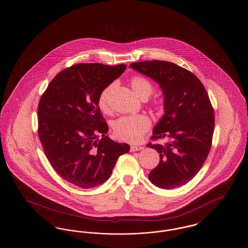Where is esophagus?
<instances>
[{
  "label": "esophagus",
  "mask_w": 248,
  "mask_h": 248,
  "mask_svg": "<svg viewBox=\"0 0 248 248\" xmlns=\"http://www.w3.org/2000/svg\"><path fill=\"white\" fill-rule=\"evenodd\" d=\"M141 149H143V147L142 146H139V145H131V147H130V150L131 151H138V150H141Z\"/></svg>",
  "instance_id": "obj_1"
}]
</instances>
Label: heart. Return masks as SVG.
Listing matches in <instances>:
<instances>
[{
  "instance_id": "1",
  "label": "heart",
  "mask_w": 248,
  "mask_h": 248,
  "mask_svg": "<svg viewBox=\"0 0 248 248\" xmlns=\"http://www.w3.org/2000/svg\"><path fill=\"white\" fill-rule=\"evenodd\" d=\"M130 87L132 90L141 99H148L154 91V86L150 80L143 76H133L130 80ZM115 87L114 83H110L99 93L98 98L99 108L104 113H109L110 96ZM150 106L158 111L164 108V101L160 98H154L149 101ZM150 120L145 114L123 116L113 123L112 133L113 136L119 140L129 143L139 142L150 127Z\"/></svg>"
}]
</instances>
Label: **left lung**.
I'll use <instances>...</instances> for the list:
<instances>
[{"label":"left lung","instance_id":"1","mask_svg":"<svg viewBox=\"0 0 248 248\" xmlns=\"http://www.w3.org/2000/svg\"><path fill=\"white\" fill-rule=\"evenodd\" d=\"M133 69L157 81L164 94L163 117L147 147L159 153V162L149 174L159 188L182 186L194 178L208 158L215 116L208 92L192 72L166 61L132 62Z\"/></svg>","mask_w":248,"mask_h":248}]
</instances>
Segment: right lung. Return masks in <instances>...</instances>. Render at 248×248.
I'll return each mask as SVG.
<instances>
[{"label":"right lung","mask_w":248,"mask_h":248,"mask_svg":"<svg viewBox=\"0 0 248 248\" xmlns=\"http://www.w3.org/2000/svg\"><path fill=\"white\" fill-rule=\"evenodd\" d=\"M125 68L73 64L58 73L40 97L38 133L44 153L58 175L81 188L104 183L130 149L106 136L108 124L98 105L100 91Z\"/></svg>","instance_id":"1"}]
</instances>
